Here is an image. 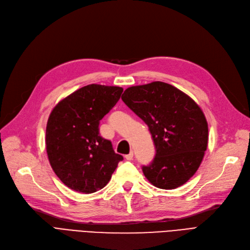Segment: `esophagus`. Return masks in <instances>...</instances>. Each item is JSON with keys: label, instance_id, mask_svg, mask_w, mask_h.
<instances>
[{"label": "esophagus", "instance_id": "esophagus-1", "mask_svg": "<svg viewBox=\"0 0 250 250\" xmlns=\"http://www.w3.org/2000/svg\"><path fill=\"white\" fill-rule=\"evenodd\" d=\"M125 159L126 160H132L133 159V152H130L129 154L125 155Z\"/></svg>", "mask_w": 250, "mask_h": 250}]
</instances>
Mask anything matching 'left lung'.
<instances>
[{
	"label": "left lung",
	"instance_id": "8db88e82",
	"mask_svg": "<svg viewBox=\"0 0 250 250\" xmlns=\"http://www.w3.org/2000/svg\"><path fill=\"white\" fill-rule=\"evenodd\" d=\"M122 100L148 125L156 154L143 171L161 189L185 184L200 167L208 146V123L195 101L162 82L134 85Z\"/></svg>",
	"mask_w": 250,
	"mask_h": 250
}]
</instances>
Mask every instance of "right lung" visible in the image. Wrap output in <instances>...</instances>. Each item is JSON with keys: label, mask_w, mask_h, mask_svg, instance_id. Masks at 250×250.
<instances>
[{"label": "right lung", "mask_w": 250, "mask_h": 250, "mask_svg": "<svg viewBox=\"0 0 250 250\" xmlns=\"http://www.w3.org/2000/svg\"><path fill=\"white\" fill-rule=\"evenodd\" d=\"M123 89L92 83L70 94L51 110L46 125L47 157L55 174L72 190L93 193L104 187L123 160L99 122L119 101Z\"/></svg>", "instance_id": "add662e5"}]
</instances>
